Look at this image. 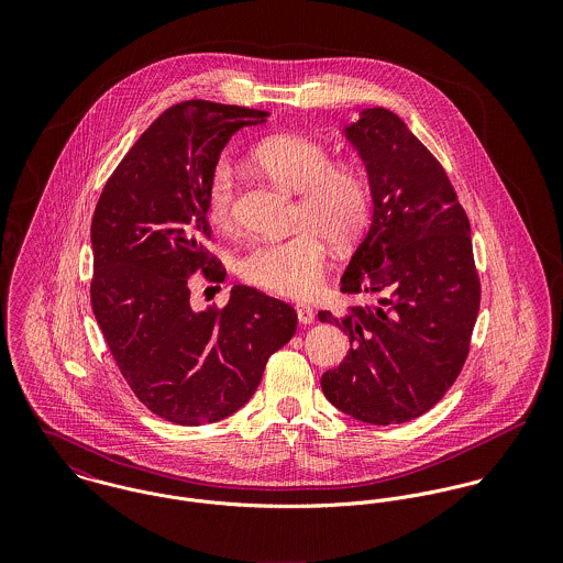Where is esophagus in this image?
Listing matches in <instances>:
<instances>
[{
	"label": "esophagus",
	"instance_id": "esophagus-1",
	"mask_svg": "<svg viewBox=\"0 0 563 563\" xmlns=\"http://www.w3.org/2000/svg\"><path fill=\"white\" fill-rule=\"evenodd\" d=\"M297 319H299L301 324H312L314 322V310L310 306H306V303H299L297 306Z\"/></svg>",
	"mask_w": 563,
	"mask_h": 563
}]
</instances>
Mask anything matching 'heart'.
Returning a JSON list of instances; mask_svg holds the SVG:
<instances>
[{
    "mask_svg": "<svg viewBox=\"0 0 563 563\" xmlns=\"http://www.w3.org/2000/svg\"><path fill=\"white\" fill-rule=\"evenodd\" d=\"M253 161L284 188L301 192L297 221L308 228L286 239L251 244L239 260V275L279 297H308L324 273L322 239L346 246L364 234L373 210L371 184L353 168L333 166L321 143L306 136L266 139L255 147ZM234 199V168L221 158L212 166L206 188L208 219L214 228H232Z\"/></svg>",
    "mask_w": 563,
    "mask_h": 563,
    "instance_id": "heart-1",
    "label": "heart"
}]
</instances>
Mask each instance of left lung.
<instances>
[{
	"instance_id": "obj_1",
	"label": "left lung",
	"mask_w": 563,
	"mask_h": 563,
	"mask_svg": "<svg viewBox=\"0 0 563 563\" xmlns=\"http://www.w3.org/2000/svg\"><path fill=\"white\" fill-rule=\"evenodd\" d=\"M344 134L366 164L373 221L340 290L377 303L319 312L351 342L322 393L355 420L401 424L440 401L468 357L482 301L471 223L442 164L395 112L362 110Z\"/></svg>"
}]
</instances>
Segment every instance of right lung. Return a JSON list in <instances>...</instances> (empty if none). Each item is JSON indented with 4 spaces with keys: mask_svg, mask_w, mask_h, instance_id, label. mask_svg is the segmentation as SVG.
I'll return each mask as SVG.
<instances>
[{
    "mask_svg": "<svg viewBox=\"0 0 563 563\" xmlns=\"http://www.w3.org/2000/svg\"><path fill=\"white\" fill-rule=\"evenodd\" d=\"M266 117L203 99L170 106L119 162L92 214V314L139 401L175 424L239 411L297 331L288 303L249 286H234L223 310L190 306L192 273L225 279L203 246L210 170L241 128Z\"/></svg>",
    "mask_w": 563,
    "mask_h": 563,
    "instance_id": "obj_1",
    "label": "right lung"
}]
</instances>
